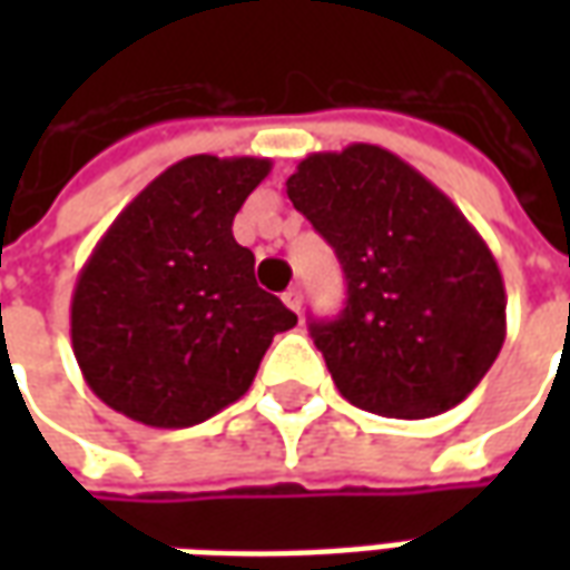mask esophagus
Segmentation results:
<instances>
[{
    "instance_id": "1",
    "label": "esophagus",
    "mask_w": 570,
    "mask_h": 570,
    "mask_svg": "<svg viewBox=\"0 0 570 570\" xmlns=\"http://www.w3.org/2000/svg\"><path fill=\"white\" fill-rule=\"evenodd\" d=\"M284 305L289 311H302V289H298V286H289V289H286L284 293Z\"/></svg>"
}]
</instances>
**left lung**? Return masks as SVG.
<instances>
[{
  "label": "left lung",
  "mask_w": 570,
  "mask_h": 570,
  "mask_svg": "<svg viewBox=\"0 0 570 570\" xmlns=\"http://www.w3.org/2000/svg\"><path fill=\"white\" fill-rule=\"evenodd\" d=\"M286 195L345 272V311L311 323L338 394L387 419L458 406L507 335L501 268L464 213L370 142L302 158Z\"/></svg>",
  "instance_id": "1"
}]
</instances>
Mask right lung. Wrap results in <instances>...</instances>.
I'll return each mask as SVG.
<instances>
[{
	"label": "right lung",
	"mask_w": 570,
	"mask_h": 570,
	"mask_svg": "<svg viewBox=\"0 0 570 570\" xmlns=\"http://www.w3.org/2000/svg\"><path fill=\"white\" fill-rule=\"evenodd\" d=\"M268 158L191 155L155 176L79 272L72 354L106 406L149 428H191L247 394L296 314L256 286L232 235Z\"/></svg>",
	"instance_id": "add662e5"
}]
</instances>
